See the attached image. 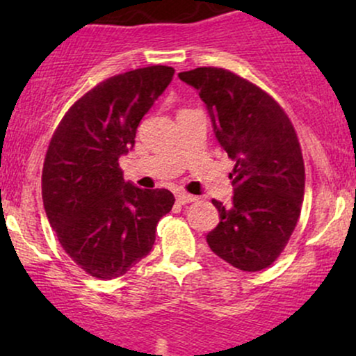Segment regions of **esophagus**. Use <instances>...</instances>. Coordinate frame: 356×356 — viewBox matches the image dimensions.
<instances>
[{
	"label": "esophagus",
	"mask_w": 356,
	"mask_h": 356,
	"mask_svg": "<svg viewBox=\"0 0 356 356\" xmlns=\"http://www.w3.org/2000/svg\"><path fill=\"white\" fill-rule=\"evenodd\" d=\"M175 199H177L179 204H189V202L197 201V197H195V195L187 194V192H177V194H175Z\"/></svg>",
	"instance_id": "1"
}]
</instances>
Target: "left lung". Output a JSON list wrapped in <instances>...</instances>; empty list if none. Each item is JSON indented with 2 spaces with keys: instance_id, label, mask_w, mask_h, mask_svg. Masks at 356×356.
Here are the masks:
<instances>
[{
  "instance_id": "obj_1",
  "label": "left lung",
  "mask_w": 356,
  "mask_h": 356,
  "mask_svg": "<svg viewBox=\"0 0 356 356\" xmlns=\"http://www.w3.org/2000/svg\"><path fill=\"white\" fill-rule=\"evenodd\" d=\"M197 90L227 157L231 206L212 199L219 224L207 234L214 254L241 271H261L281 254L301 212L305 164L295 127L275 99L229 70L179 73Z\"/></svg>"
}]
</instances>
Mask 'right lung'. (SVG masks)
<instances>
[{"instance_id":"1","label":"right lung","mask_w":356,"mask_h":356,"mask_svg":"<svg viewBox=\"0 0 356 356\" xmlns=\"http://www.w3.org/2000/svg\"><path fill=\"white\" fill-rule=\"evenodd\" d=\"M172 76L164 65L110 76L76 100L53 134L42 175L44 212L61 248L90 276L125 275L149 254L157 222L172 209V192L125 182L118 167Z\"/></svg>"}]
</instances>
